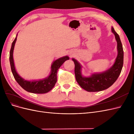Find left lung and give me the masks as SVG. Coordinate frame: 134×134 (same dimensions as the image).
Masks as SVG:
<instances>
[{
    "mask_svg": "<svg viewBox=\"0 0 134 134\" xmlns=\"http://www.w3.org/2000/svg\"><path fill=\"white\" fill-rule=\"evenodd\" d=\"M112 33L115 35L117 44V56L113 65L106 71L100 73L92 74L90 76L85 77L82 74V66L80 63L72 58L75 64V75L76 82L79 86L88 92H99L111 87L119 78L124 64V51L122 43L119 37L112 27Z\"/></svg>",
    "mask_w": 134,
    "mask_h": 134,
    "instance_id": "8db88e82",
    "label": "left lung"
}]
</instances>
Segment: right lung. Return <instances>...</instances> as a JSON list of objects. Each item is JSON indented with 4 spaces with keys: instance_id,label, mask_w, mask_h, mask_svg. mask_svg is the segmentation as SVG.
I'll return each instance as SVG.
<instances>
[{
    "instance_id": "obj_1",
    "label": "right lung",
    "mask_w": 134,
    "mask_h": 134,
    "mask_svg": "<svg viewBox=\"0 0 134 134\" xmlns=\"http://www.w3.org/2000/svg\"><path fill=\"white\" fill-rule=\"evenodd\" d=\"M17 35L16 36V37L13 42H12L9 54V61L11 70L14 79L19 84L20 86L28 92L37 93V94H43V93L48 92L53 88L56 82H57V72L58 69L65 61L69 59V58L68 56H65L54 61L51 65L50 74L46 78L41 80L32 81L25 80L17 73L14 66L13 54L14 45L16 40H17Z\"/></svg>"
}]
</instances>
